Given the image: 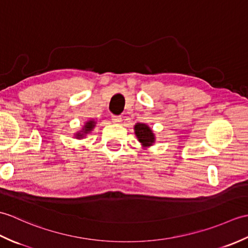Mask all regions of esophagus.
Here are the masks:
<instances>
[{
  "mask_svg": "<svg viewBox=\"0 0 248 248\" xmlns=\"http://www.w3.org/2000/svg\"><path fill=\"white\" fill-rule=\"evenodd\" d=\"M121 120H123V118L120 116H112V121L114 124H119L121 123Z\"/></svg>",
  "mask_w": 248,
  "mask_h": 248,
  "instance_id": "1",
  "label": "esophagus"
}]
</instances>
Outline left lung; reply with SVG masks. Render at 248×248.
<instances>
[{"instance_id": "obj_1", "label": "left lung", "mask_w": 248, "mask_h": 248, "mask_svg": "<svg viewBox=\"0 0 248 248\" xmlns=\"http://www.w3.org/2000/svg\"><path fill=\"white\" fill-rule=\"evenodd\" d=\"M134 134L144 149L149 148L155 143V135L154 131L147 124H136L134 125Z\"/></svg>"}]
</instances>
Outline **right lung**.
<instances>
[{"label": "right lung", "mask_w": 248, "mask_h": 248, "mask_svg": "<svg viewBox=\"0 0 248 248\" xmlns=\"http://www.w3.org/2000/svg\"><path fill=\"white\" fill-rule=\"evenodd\" d=\"M96 124H97V121H94L93 119H89V120L86 121L85 124H84L82 129L80 131H78V132H76L73 135H75L76 139L82 140V139L85 138L87 134H89V133L92 132V131L93 130V128L96 127Z\"/></svg>", "instance_id": "add662e5"}]
</instances>
